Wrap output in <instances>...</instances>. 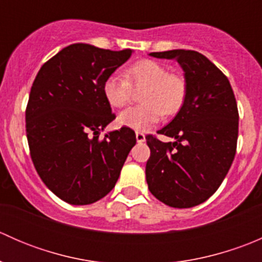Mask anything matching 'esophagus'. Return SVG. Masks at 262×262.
<instances>
[{"mask_svg": "<svg viewBox=\"0 0 262 262\" xmlns=\"http://www.w3.org/2000/svg\"><path fill=\"white\" fill-rule=\"evenodd\" d=\"M136 138H137V142H138V143H143V142L146 141V136H144L142 132H137Z\"/></svg>", "mask_w": 262, "mask_h": 262, "instance_id": "obj_1", "label": "esophagus"}]
</instances>
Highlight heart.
Masks as SVG:
<instances>
[{
    "label": "heart",
    "instance_id": "b5f03b06",
    "mask_svg": "<svg viewBox=\"0 0 262 262\" xmlns=\"http://www.w3.org/2000/svg\"><path fill=\"white\" fill-rule=\"evenodd\" d=\"M134 90H142V105L129 107L118 116V123L128 128L144 130L157 123L162 115H175L186 99V81L179 73L156 60L143 59L126 70L125 77L109 76L102 84L107 104L123 107L129 104Z\"/></svg>",
    "mask_w": 262,
    "mask_h": 262
}]
</instances>
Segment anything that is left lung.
<instances>
[{"label": "left lung", "instance_id": "1", "mask_svg": "<svg viewBox=\"0 0 262 262\" xmlns=\"http://www.w3.org/2000/svg\"><path fill=\"white\" fill-rule=\"evenodd\" d=\"M149 55L176 59L185 72L184 105L158 134L175 138L146 141L149 191L172 208H191L209 199L221 186L234 160L238 138V109L228 78L205 55L175 49Z\"/></svg>", "mask_w": 262, "mask_h": 262}]
</instances>
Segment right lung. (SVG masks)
<instances>
[{
  "label": "right lung",
  "mask_w": 262,
  "mask_h": 262,
  "mask_svg": "<svg viewBox=\"0 0 262 262\" xmlns=\"http://www.w3.org/2000/svg\"><path fill=\"white\" fill-rule=\"evenodd\" d=\"M132 53L72 44L44 63L33 82L25 112L31 160L66 203L87 205L109 194L136 144L126 126L99 138L115 119L102 84Z\"/></svg>",
  "instance_id": "right-lung-1"
}]
</instances>
